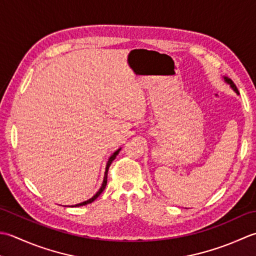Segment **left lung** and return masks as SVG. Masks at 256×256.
Instances as JSON below:
<instances>
[{
  "mask_svg": "<svg viewBox=\"0 0 256 256\" xmlns=\"http://www.w3.org/2000/svg\"><path fill=\"white\" fill-rule=\"evenodd\" d=\"M223 80H224V82H226V84L230 85V87L232 88L233 92H236V94H238V88H236V85H234V82L230 80V78L226 77V76H223Z\"/></svg>",
  "mask_w": 256,
  "mask_h": 256,
  "instance_id": "8db88e82",
  "label": "left lung"
}]
</instances>
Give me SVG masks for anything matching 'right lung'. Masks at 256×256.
<instances>
[{"mask_svg": "<svg viewBox=\"0 0 256 256\" xmlns=\"http://www.w3.org/2000/svg\"><path fill=\"white\" fill-rule=\"evenodd\" d=\"M122 150V148H119L118 150H116L114 151V152L110 156V157H109V159H108V161H107V164H106V169H105V174H104V180H102V186L99 188V190L96 192L95 194H94L90 199H88L87 201H84V202H82V203H78V204H75V206H86V204H88V203H92V202H94L95 201L97 198L100 196V194L102 192L105 190V188H106V184H107V172H108V169H109V166H110V164H112V161L114 160V158L117 157V154H119V151Z\"/></svg>", "mask_w": 256, "mask_h": 256, "instance_id": "add662e5", "label": "right lung"}]
</instances>
